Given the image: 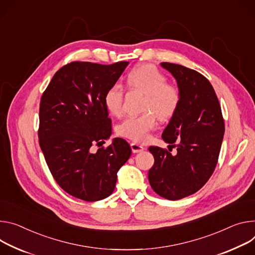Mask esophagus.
Here are the masks:
<instances>
[{"mask_svg": "<svg viewBox=\"0 0 255 255\" xmlns=\"http://www.w3.org/2000/svg\"><path fill=\"white\" fill-rule=\"evenodd\" d=\"M131 145V149H132V151L134 152V153H136V152H141L143 149H144V147L142 146V145H139V144H137V143H131L130 144Z\"/></svg>", "mask_w": 255, "mask_h": 255, "instance_id": "1", "label": "esophagus"}]
</instances>
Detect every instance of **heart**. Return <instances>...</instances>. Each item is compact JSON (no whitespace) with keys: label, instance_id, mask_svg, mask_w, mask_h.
Wrapping results in <instances>:
<instances>
[{"label":"heart","instance_id":"1","mask_svg":"<svg viewBox=\"0 0 255 255\" xmlns=\"http://www.w3.org/2000/svg\"><path fill=\"white\" fill-rule=\"evenodd\" d=\"M127 84L132 89L145 94L140 115H131L120 123L117 128L119 135L135 142H144L149 133L157 126V117L167 120L176 113L180 101V89L167 82L166 75L153 65L137 67L128 74ZM104 103L108 111L114 115H122L124 107V88L121 84L111 85L104 96Z\"/></svg>","mask_w":255,"mask_h":255}]
</instances>
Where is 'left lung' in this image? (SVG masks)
I'll return each mask as SVG.
<instances>
[{"instance_id": "obj_1", "label": "left lung", "mask_w": 255, "mask_h": 255, "mask_svg": "<svg viewBox=\"0 0 255 255\" xmlns=\"http://www.w3.org/2000/svg\"><path fill=\"white\" fill-rule=\"evenodd\" d=\"M160 65L175 77L181 94L179 107L161 135L169 150L177 147V152L149 146L154 164L148 181L159 196L178 200L197 192L213 175L225 124L215 89L202 74L178 64Z\"/></svg>"}]
</instances>
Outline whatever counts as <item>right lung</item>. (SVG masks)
I'll list each match as a JSON object with an SVG mask.
<instances>
[{
  "label": "right lung",
  "mask_w": 255,
  "mask_h": 255,
  "mask_svg": "<svg viewBox=\"0 0 255 255\" xmlns=\"http://www.w3.org/2000/svg\"><path fill=\"white\" fill-rule=\"evenodd\" d=\"M128 64L72 62L56 72L42 94L39 146L59 186L76 198L98 201L110 196L118 171L131 155L123 138L102 146L112 134L105 92ZM94 144L100 146L96 153L91 151Z\"/></svg>",
  "instance_id": "obj_1"
}]
</instances>
